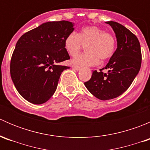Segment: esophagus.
<instances>
[{"instance_id":"obj_1","label":"esophagus","mask_w":150,"mask_h":150,"mask_svg":"<svg viewBox=\"0 0 150 150\" xmlns=\"http://www.w3.org/2000/svg\"><path fill=\"white\" fill-rule=\"evenodd\" d=\"M72 68H73L74 69H75V70H77V71H78V70H80V69H81V67H80L75 66V65L72 66Z\"/></svg>"}]
</instances>
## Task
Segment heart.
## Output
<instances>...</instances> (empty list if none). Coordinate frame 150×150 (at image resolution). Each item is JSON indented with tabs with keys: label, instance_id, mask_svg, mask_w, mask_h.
<instances>
[{
	"label": "heart",
	"instance_id": "heart-1",
	"mask_svg": "<svg viewBox=\"0 0 150 150\" xmlns=\"http://www.w3.org/2000/svg\"><path fill=\"white\" fill-rule=\"evenodd\" d=\"M64 48L72 57L77 55L86 46L85 54L77 56L72 63L78 66H94L99 63V58L105 60L113 55L116 40L110 33H105L96 26L85 27L78 34L71 33L65 38Z\"/></svg>",
	"mask_w": 150,
	"mask_h": 150
}]
</instances>
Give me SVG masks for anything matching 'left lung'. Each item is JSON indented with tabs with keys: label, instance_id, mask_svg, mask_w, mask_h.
I'll return each instance as SVG.
<instances>
[{
	"label": "left lung",
	"instance_id": "left-lung-1",
	"mask_svg": "<svg viewBox=\"0 0 150 150\" xmlns=\"http://www.w3.org/2000/svg\"><path fill=\"white\" fill-rule=\"evenodd\" d=\"M115 33L117 49L100 72L93 71L91 78L84 83L95 97L109 100L120 96L129 88L138 75L142 63L141 46L138 38L128 29L116 22H106ZM102 69H107L103 73Z\"/></svg>",
	"mask_w": 150,
	"mask_h": 150
}]
</instances>
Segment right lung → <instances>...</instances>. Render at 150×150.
I'll use <instances>...</instances> for the list:
<instances>
[{
  "label": "right lung",
  "instance_id": "right-lung-1",
  "mask_svg": "<svg viewBox=\"0 0 150 150\" xmlns=\"http://www.w3.org/2000/svg\"><path fill=\"white\" fill-rule=\"evenodd\" d=\"M74 29L68 21L48 22L18 40L11 59V77L29 102L43 104L54 95L62 72L69 68L58 63L69 59L64 43Z\"/></svg>",
  "mask_w": 150,
  "mask_h": 150
}]
</instances>
